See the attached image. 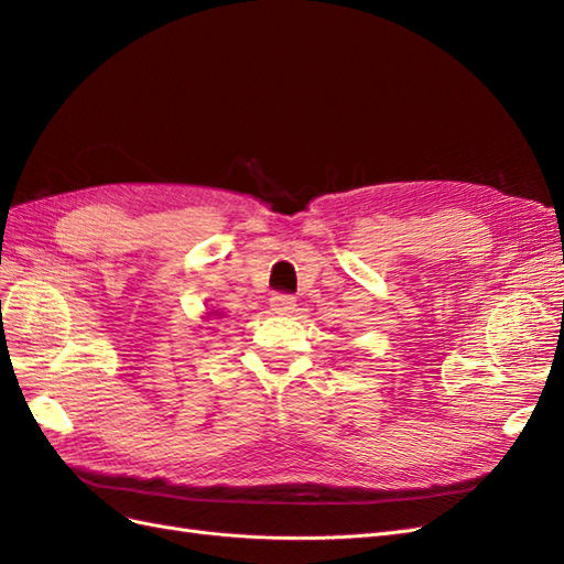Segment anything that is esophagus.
<instances>
[{
    "label": "esophagus",
    "instance_id": "34e87169",
    "mask_svg": "<svg viewBox=\"0 0 564 564\" xmlns=\"http://www.w3.org/2000/svg\"><path fill=\"white\" fill-rule=\"evenodd\" d=\"M270 308H272V313L286 315V313H292L296 308V301L292 296H286V294H275L270 299Z\"/></svg>",
    "mask_w": 564,
    "mask_h": 564
}]
</instances>
